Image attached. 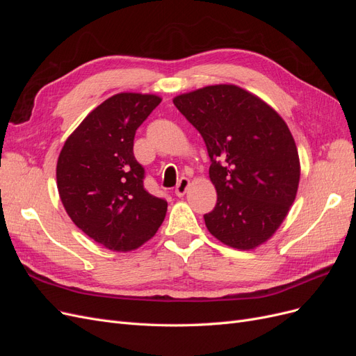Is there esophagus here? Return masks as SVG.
I'll use <instances>...</instances> for the list:
<instances>
[{"mask_svg": "<svg viewBox=\"0 0 356 356\" xmlns=\"http://www.w3.org/2000/svg\"><path fill=\"white\" fill-rule=\"evenodd\" d=\"M188 186H190V179L188 178H186V177H182L179 181H178V184H177V187H175V195L178 196V197H182L186 195V191H187V188H188Z\"/></svg>", "mask_w": 356, "mask_h": 356, "instance_id": "esophagus-1", "label": "esophagus"}]
</instances>
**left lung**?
Returning a JSON list of instances; mask_svg holds the SVG:
<instances>
[{"instance_id": "8db88e82", "label": "left lung", "mask_w": 356, "mask_h": 356, "mask_svg": "<svg viewBox=\"0 0 356 356\" xmlns=\"http://www.w3.org/2000/svg\"><path fill=\"white\" fill-rule=\"evenodd\" d=\"M202 135L217 204L204 213L215 238L238 250L264 243L293 204L300 160L286 123L258 96L233 84L207 86L174 99Z\"/></svg>"}]
</instances>
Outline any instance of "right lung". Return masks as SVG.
Segmentation results:
<instances>
[{
    "label": "right lung",
    "instance_id": "right-lung-1",
    "mask_svg": "<svg viewBox=\"0 0 356 356\" xmlns=\"http://www.w3.org/2000/svg\"><path fill=\"white\" fill-rule=\"evenodd\" d=\"M156 95L118 93L84 118L62 147L59 196L77 227L111 251H132L156 234L168 202L145 190L134 156L136 129L160 104Z\"/></svg>",
    "mask_w": 356,
    "mask_h": 356
}]
</instances>
